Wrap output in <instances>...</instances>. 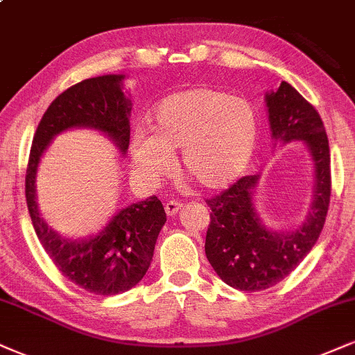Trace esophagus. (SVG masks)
Returning a JSON list of instances; mask_svg holds the SVG:
<instances>
[{
	"label": "esophagus",
	"mask_w": 355,
	"mask_h": 355,
	"mask_svg": "<svg viewBox=\"0 0 355 355\" xmlns=\"http://www.w3.org/2000/svg\"><path fill=\"white\" fill-rule=\"evenodd\" d=\"M164 209L168 216H176V214L182 209V202H179V200H168Z\"/></svg>",
	"instance_id": "1"
}]
</instances>
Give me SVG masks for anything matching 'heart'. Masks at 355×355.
<instances>
[{
  "instance_id": "heart-1",
  "label": "heart",
  "mask_w": 355,
  "mask_h": 355,
  "mask_svg": "<svg viewBox=\"0 0 355 355\" xmlns=\"http://www.w3.org/2000/svg\"><path fill=\"white\" fill-rule=\"evenodd\" d=\"M258 138L257 110L247 98L212 87L176 92L151 113V137L133 141V163L143 178L159 181L181 150L187 178L209 191L230 186L247 169Z\"/></svg>"
}]
</instances>
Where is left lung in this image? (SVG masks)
Returning a JSON list of instances; mask_svg holds the SVG:
<instances>
[{
    "instance_id": "obj_1",
    "label": "left lung",
    "mask_w": 355,
    "mask_h": 355,
    "mask_svg": "<svg viewBox=\"0 0 355 355\" xmlns=\"http://www.w3.org/2000/svg\"><path fill=\"white\" fill-rule=\"evenodd\" d=\"M265 102L271 138L283 144L303 141L309 153L313 202L303 224L291 230H273L265 227L253 202L258 174L239 179L207 200L212 212L205 255L222 282L240 291L266 290L304 260L324 227L331 199L329 141L316 108L288 82L268 92Z\"/></svg>"
}]
</instances>
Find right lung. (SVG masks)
<instances>
[{"label": "right lung", "mask_w": 355, "mask_h": 355, "mask_svg": "<svg viewBox=\"0 0 355 355\" xmlns=\"http://www.w3.org/2000/svg\"><path fill=\"white\" fill-rule=\"evenodd\" d=\"M125 76L108 73L78 82L57 97L44 113L31 148L26 173V200L39 242L64 277L95 295H118L141 282L166 222L156 196L116 212L98 234L69 239L49 227L37 205L36 176L44 151L57 135L72 128L103 133L126 155L130 144L131 100L123 92Z\"/></svg>", "instance_id": "obj_1"}]
</instances>
